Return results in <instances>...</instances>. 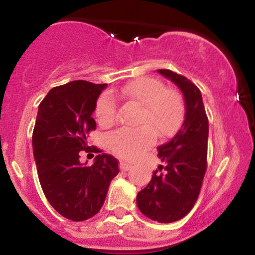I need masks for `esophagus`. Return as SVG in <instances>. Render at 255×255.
Returning a JSON list of instances; mask_svg holds the SVG:
<instances>
[{
  "mask_svg": "<svg viewBox=\"0 0 255 255\" xmlns=\"http://www.w3.org/2000/svg\"><path fill=\"white\" fill-rule=\"evenodd\" d=\"M120 169H121L122 171H127V170H129V169H131V165L128 164V163H126V162H120Z\"/></svg>",
  "mask_w": 255,
  "mask_h": 255,
  "instance_id": "34e87169",
  "label": "esophagus"
}]
</instances>
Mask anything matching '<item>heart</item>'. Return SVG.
Here are the masks:
<instances>
[{
    "label": "heart",
    "instance_id": "b5f03b06",
    "mask_svg": "<svg viewBox=\"0 0 255 255\" xmlns=\"http://www.w3.org/2000/svg\"><path fill=\"white\" fill-rule=\"evenodd\" d=\"M120 96L141 105L139 128H122L108 136L110 150L125 159H134L154 142V133L159 137L171 136L182 124L183 98L176 90L165 89L162 81L153 78H137L120 90ZM96 116L99 124L110 125L116 116V101L105 92L98 98Z\"/></svg>",
    "mask_w": 255,
    "mask_h": 255
}]
</instances>
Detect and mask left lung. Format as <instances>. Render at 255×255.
I'll return each instance as SVG.
<instances>
[{"label": "left lung", "instance_id": "obj_1", "mask_svg": "<svg viewBox=\"0 0 255 255\" xmlns=\"http://www.w3.org/2000/svg\"><path fill=\"white\" fill-rule=\"evenodd\" d=\"M157 72L182 92L186 114L174 137L157 147L163 165L137 193L136 205L152 221L171 223L183 218L198 199L206 171L209 120L200 90L192 81L168 69Z\"/></svg>", "mask_w": 255, "mask_h": 255}]
</instances>
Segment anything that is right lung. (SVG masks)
<instances>
[{
	"mask_svg": "<svg viewBox=\"0 0 255 255\" xmlns=\"http://www.w3.org/2000/svg\"><path fill=\"white\" fill-rule=\"evenodd\" d=\"M108 84L75 80L54 87L39 104L32 146L38 177L46 199L56 211L74 222L86 221L103 206L119 162L101 153L87 166L80 151L89 147L86 134L96 129L93 111Z\"/></svg>",
	"mask_w": 255,
	"mask_h": 255,
	"instance_id": "1",
	"label": "right lung"
}]
</instances>
